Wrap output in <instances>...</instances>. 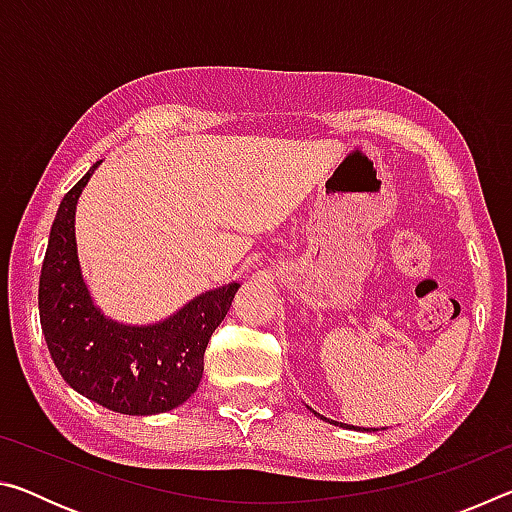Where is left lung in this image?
<instances>
[{
	"label": "left lung",
	"mask_w": 512,
	"mask_h": 512,
	"mask_svg": "<svg viewBox=\"0 0 512 512\" xmlns=\"http://www.w3.org/2000/svg\"><path fill=\"white\" fill-rule=\"evenodd\" d=\"M318 415V413H316ZM320 418H323V415H320ZM323 420H327V418H323ZM329 422V420H327ZM332 424H336V422H332ZM341 427H345V424H341ZM348 429H354V427H348ZM363 431H366V429H363ZM372 431H375V429H372Z\"/></svg>",
	"instance_id": "1"
}]
</instances>
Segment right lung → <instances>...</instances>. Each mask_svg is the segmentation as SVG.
Returning a JSON list of instances; mask_svg holds the SVG:
<instances>
[{"instance_id":"right-lung-1","label":"right lung","mask_w":512,"mask_h":512,"mask_svg":"<svg viewBox=\"0 0 512 512\" xmlns=\"http://www.w3.org/2000/svg\"><path fill=\"white\" fill-rule=\"evenodd\" d=\"M99 164L65 194L51 225L38 289L42 334L74 391L124 415L164 413L196 393L205 348L239 284L205 291L155 325H121L103 316L83 282L74 237L76 203Z\"/></svg>"}]
</instances>
